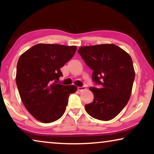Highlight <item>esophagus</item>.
Returning a JSON list of instances; mask_svg holds the SVG:
<instances>
[{
  "label": "esophagus",
  "mask_w": 154,
  "mask_h": 154,
  "mask_svg": "<svg viewBox=\"0 0 154 154\" xmlns=\"http://www.w3.org/2000/svg\"><path fill=\"white\" fill-rule=\"evenodd\" d=\"M85 90V86H81V87H78V90L79 91H83V90Z\"/></svg>",
  "instance_id": "1"
}]
</instances>
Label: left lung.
<instances>
[{"instance_id": "left-lung-1", "label": "left lung", "mask_w": 154, "mask_h": 154, "mask_svg": "<svg viewBox=\"0 0 154 154\" xmlns=\"http://www.w3.org/2000/svg\"><path fill=\"white\" fill-rule=\"evenodd\" d=\"M78 52L92 71L93 102L85 105L90 116L109 121L123 110L131 94L134 70L131 57L114 44L83 46Z\"/></svg>"}]
</instances>
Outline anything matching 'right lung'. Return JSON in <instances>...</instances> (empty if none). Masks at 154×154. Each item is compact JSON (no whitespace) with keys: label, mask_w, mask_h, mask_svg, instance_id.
<instances>
[{"label":"right lung","mask_w":154,"mask_h":154,"mask_svg":"<svg viewBox=\"0 0 154 154\" xmlns=\"http://www.w3.org/2000/svg\"><path fill=\"white\" fill-rule=\"evenodd\" d=\"M76 51L75 46L37 44L24 52L17 65L16 83L24 106L38 121L49 123L60 119L69 97L77 87L63 85L60 68Z\"/></svg>","instance_id":"right-lung-1"}]
</instances>
